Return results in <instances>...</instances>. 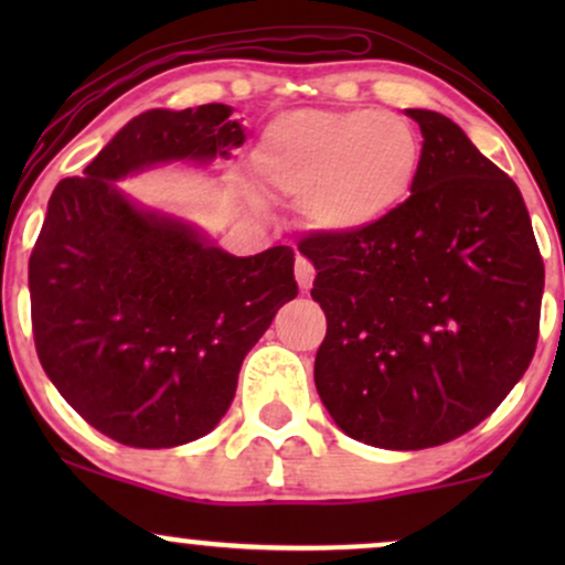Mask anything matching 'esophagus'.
I'll list each match as a JSON object with an SVG mask.
<instances>
[{"label":"esophagus","mask_w":565,"mask_h":565,"mask_svg":"<svg viewBox=\"0 0 565 565\" xmlns=\"http://www.w3.org/2000/svg\"><path fill=\"white\" fill-rule=\"evenodd\" d=\"M295 278H297V284H300V289L308 291L310 287H313L316 268L308 260H305V257H297V260H295Z\"/></svg>","instance_id":"34e87169"}]
</instances>
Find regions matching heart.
I'll use <instances>...</instances> for the list:
<instances>
[{"instance_id": "heart-1", "label": "heart", "mask_w": 565, "mask_h": 565, "mask_svg": "<svg viewBox=\"0 0 565 565\" xmlns=\"http://www.w3.org/2000/svg\"><path fill=\"white\" fill-rule=\"evenodd\" d=\"M423 142L404 116L372 108H300L263 129L252 170L263 188L300 199V217L321 236H359L412 199Z\"/></svg>"}]
</instances>
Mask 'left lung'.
Returning <instances> with one entry per match:
<instances>
[{
	"mask_svg": "<svg viewBox=\"0 0 565 565\" xmlns=\"http://www.w3.org/2000/svg\"><path fill=\"white\" fill-rule=\"evenodd\" d=\"M406 116L423 167L404 210L300 244L327 313L316 391L345 436L393 451L459 438L502 404L534 359L544 291L518 185L449 116Z\"/></svg>",
	"mask_w": 565,
	"mask_h": 565,
	"instance_id": "left-lung-1",
	"label": "left lung"
}]
</instances>
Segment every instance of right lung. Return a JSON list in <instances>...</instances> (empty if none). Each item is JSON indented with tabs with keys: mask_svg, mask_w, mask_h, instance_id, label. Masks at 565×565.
Masks as SVG:
<instances>
[{
	"mask_svg": "<svg viewBox=\"0 0 565 565\" xmlns=\"http://www.w3.org/2000/svg\"><path fill=\"white\" fill-rule=\"evenodd\" d=\"M223 103L127 121L84 178L55 185L29 260L44 374L103 436L172 449L217 427L244 355L297 297L295 252L236 257L196 223L121 191L183 164L210 170L244 142Z\"/></svg>",
	"mask_w": 565,
	"mask_h": 565,
	"instance_id": "1",
	"label": "right lung"
}]
</instances>
